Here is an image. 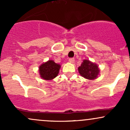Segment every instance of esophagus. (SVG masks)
Here are the masks:
<instances>
[{
    "mask_svg": "<svg viewBox=\"0 0 130 130\" xmlns=\"http://www.w3.org/2000/svg\"><path fill=\"white\" fill-rule=\"evenodd\" d=\"M69 62H70V63H74V58H70Z\"/></svg>",
    "mask_w": 130,
    "mask_h": 130,
    "instance_id": "34e87169",
    "label": "esophagus"
}]
</instances>
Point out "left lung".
<instances>
[{
  "mask_svg": "<svg viewBox=\"0 0 130 130\" xmlns=\"http://www.w3.org/2000/svg\"><path fill=\"white\" fill-rule=\"evenodd\" d=\"M78 71L82 76L90 80L96 79L100 72L97 65L87 60H83Z\"/></svg>",
  "mask_w": 130,
  "mask_h": 130,
  "instance_id": "8db88e82",
  "label": "left lung"
}]
</instances>
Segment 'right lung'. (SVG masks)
Listing matches in <instances>:
<instances>
[{"mask_svg":"<svg viewBox=\"0 0 130 130\" xmlns=\"http://www.w3.org/2000/svg\"><path fill=\"white\" fill-rule=\"evenodd\" d=\"M60 68V65L53 60L47 61L39 67L40 76L45 80L53 79L57 76Z\"/></svg>","mask_w":130,"mask_h":130,"instance_id":"obj_1","label":"right lung"}]
</instances>
